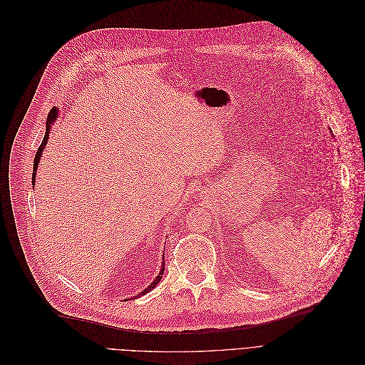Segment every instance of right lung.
Listing matches in <instances>:
<instances>
[{
  "instance_id": "1",
  "label": "right lung",
  "mask_w": 365,
  "mask_h": 365,
  "mask_svg": "<svg viewBox=\"0 0 365 365\" xmlns=\"http://www.w3.org/2000/svg\"><path fill=\"white\" fill-rule=\"evenodd\" d=\"M58 110L56 108H51L50 110V113L47 114V123H46V135H44V140H43V143H41V145L38 147V150H37V154H36V159H34V181H36V170H37V166H38V163H40V158H41V154H43V150H44V147L47 145V140H48V130L51 129V123H53V121L58 118ZM165 259V258H163ZM163 272H165V267L162 266V269H160V273L158 274V277H155V279H154V282L147 288V289H144L143 292H140V294H138V296H144V294L145 292H148L150 289H153L155 285H158L159 284V281H160V274H163Z\"/></svg>"
}]
</instances>
